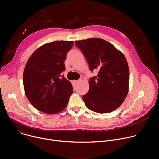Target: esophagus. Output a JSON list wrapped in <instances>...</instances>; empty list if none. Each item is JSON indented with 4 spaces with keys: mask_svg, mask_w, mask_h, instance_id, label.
<instances>
[{
    "mask_svg": "<svg viewBox=\"0 0 159 159\" xmlns=\"http://www.w3.org/2000/svg\"><path fill=\"white\" fill-rule=\"evenodd\" d=\"M81 80H82L81 79H79V80H75V84H78V83H79Z\"/></svg>",
    "mask_w": 159,
    "mask_h": 159,
    "instance_id": "obj_1",
    "label": "esophagus"
}]
</instances>
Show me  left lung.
Wrapping results in <instances>:
<instances>
[{"instance_id": "1", "label": "left lung", "mask_w": 159, "mask_h": 159, "mask_svg": "<svg viewBox=\"0 0 159 159\" xmlns=\"http://www.w3.org/2000/svg\"><path fill=\"white\" fill-rule=\"evenodd\" d=\"M90 70H99L89 79V92L82 96L85 106L98 113H108L119 107L128 92L129 73L124 55L101 38L75 41Z\"/></svg>"}]
</instances>
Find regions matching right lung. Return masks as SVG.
<instances>
[{
  "instance_id": "1",
  "label": "right lung",
  "mask_w": 159,
  "mask_h": 159,
  "mask_svg": "<svg viewBox=\"0 0 159 159\" xmlns=\"http://www.w3.org/2000/svg\"><path fill=\"white\" fill-rule=\"evenodd\" d=\"M74 41H57L43 44L29 58L23 73L26 96L38 110L53 115L63 110L73 87L62 72Z\"/></svg>"
}]
</instances>
